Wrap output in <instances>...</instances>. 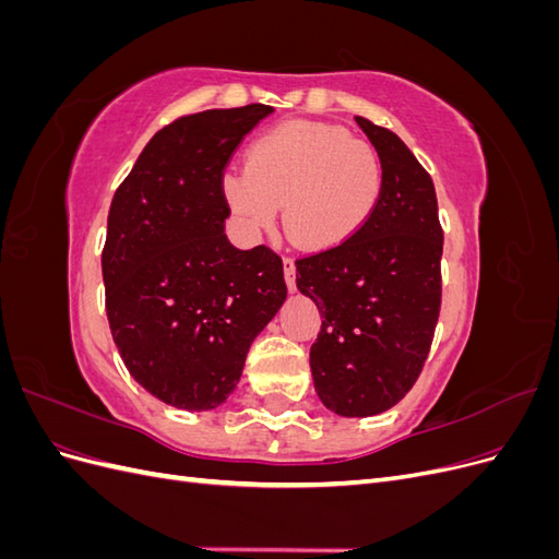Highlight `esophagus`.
<instances>
[{"label": "esophagus", "mask_w": 559, "mask_h": 559, "mask_svg": "<svg viewBox=\"0 0 559 559\" xmlns=\"http://www.w3.org/2000/svg\"><path fill=\"white\" fill-rule=\"evenodd\" d=\"M282 267H284V280H286V289H289L292 294L296 292V263L292 259H284L282 261Z\"/></svg>", "instance_id": "34e87169"}]
</instances>
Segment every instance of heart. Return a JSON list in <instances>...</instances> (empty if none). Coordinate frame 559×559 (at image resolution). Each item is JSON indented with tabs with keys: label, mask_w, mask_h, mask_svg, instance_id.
I'll return each mask as SVG.
<instances>
[{
	"label": "heart",
	"mask_w": 559,
	"mask_h": 559,
	"mask_svg": "<svg viewBox=\"0 0 559 559\" xmlns=\"http://www.w3.org/2000/svg\"><path fill=\"white\" fill-rule=\"evenodd\" d=\"M384 186L382 158L337 126L294 121L247 148L245 173H228L222 193L233 216L259 233L282 205L289 240L308 251L347 245L373 218Z\"/></svg>",
	"instance_id": "b5f03b06"
}]
</instances>
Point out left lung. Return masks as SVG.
Instances as JSON below:
<instances>
[{"label":"left lung","instance_id":"8db88e82","mask_svg":"<svg viewBox=\"0 0 559 559\" xmlns=\"http://www.w3.org/2000/svg\"><path fill=\"white\" fill-rule=\"evenodd\" d=\"M354 121L382 158L380 205L347 245L296 261L321 312L310 347L314 392L341 417H370L411 392L441 310L443 230L433 181L392 130Z\"/></svg>","mask_w":559,"mask_h":559}]
</instances>
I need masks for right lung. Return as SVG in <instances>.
Returning a JSON list of instances; mask_svg holds the SVG:
<instances>
[{
	"label": "right lung",
	"mask_w": 559,
	"mask_h": 559,
	"mask_svg": "<svg viewBox=\"0 0 559 559\" xmlns=\"http://www.w3.org/2000/svg\"><path fill=\"white\" fill-rule=\"evenodd\" d=\"M273 107L207 109L148 140L114 193L103 280L107 319L130 376L181 411H214L286 300L282 259L235 249L224 167Z\"/></svg>",
	"instance_id": "1"
}]
</instances>
